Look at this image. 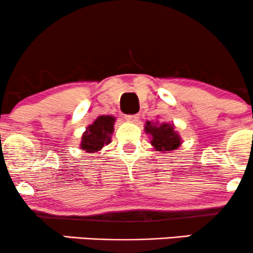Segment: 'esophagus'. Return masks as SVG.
<instances>
[{
  "label": "esophagus",
  "mask_w": 253,
  "mask_h": 253,
  "mask_svg": "<svg viewBox=\"0 0 253 253\" xmlns=\"http://www.w3.org/2000/svg\"><path fill=\"white\" fill-rule=\"evenodd\" d=\"M138 118H139V116L137 114H135V115H126V116H124V120H126L129 122H137V121H138Z\"/></svg>",
  "instance_id": "obj_1"
}]
</instances>
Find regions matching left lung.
I'll list each match as a JSON object with an SVG mask.
<instances>
[{
	"instance_id": "obj_1",
	"label": "left lung",
	"mask_w": 253,
	"mask_h": 253,
	"mask_svg": "<svg viewBox=\"0 0 253 253\" xmlns=\"http://www.w3.org/2000/svg\"><path fill=\"white\" fill-rule=\"evenodd\" d=\"M145 132L151 135V144L157 151H172L182 144L178 133L169 123L146 122Z\"/></svg>"
}]
</instances>
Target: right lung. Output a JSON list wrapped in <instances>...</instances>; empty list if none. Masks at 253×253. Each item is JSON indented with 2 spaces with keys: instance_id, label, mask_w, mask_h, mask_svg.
Here are the masks:
<instances>
[{
  "instance_id": "1",
  "label": "right lung",
  "mask_w": 253,
  "mask_h": 253,
  "mask_svg": "<svg viewBox=\"0 0 253 253\" xmlns=\"http://www.w3.org/2000/svg\"><path fill=\"white\" fill-rule=\"evenodd\" d=\"M114 123L115 117L112 116H99L96 118L83 133L81 148L90 154L101 150L103 146L111 142Z\"/></svg>"
}]
</instances>
